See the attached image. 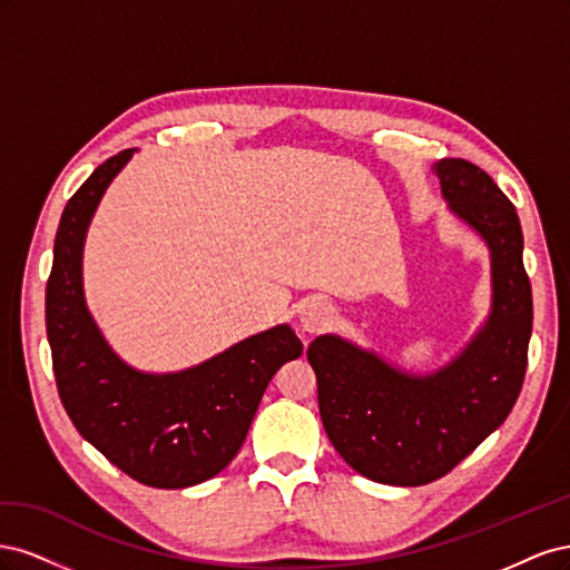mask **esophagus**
<instances>
[{"label":"esophagus","mask_w":570,"mask_h":570,"mask_svg":"<svg viewBox=\"0 0 570 570\" xmlns=\"http://www.w3.org/2000/svg\"><path fill=\"white\" fill-rule=\"evenodd\" d=\"M331 321V308L321 302H308L304 304L302 314H299V323L306 333H318Z\"/></svg>","instance_id":"34e87169"}]
</instances>
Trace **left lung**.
I'll list each match as a JSON object with an SVG mask.
<instances>
[{"label":"left lung","mask_w":570,"mask_h":570,"mask_svg":"<svg viewBox=\"0 0 570 570\" xmlns=\"http://www.w3.org/2000/svg\"><path fill=\"white\" fill-rule=\"evenodd\" d=\"M452 212L492 254V314L450 366L409 375L335 335L316 337V373L327 438L352 469L385 485L416 488L450 473L507 421L519 400L532 333V289L515 206L480 166L435 164Z\"/></svg>","instance_id":"obj_1"}]
</instances>
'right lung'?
<instances>
[{"mask_svg": "<svg viewBox=\"0 0 570 570\" xmlns=\"http://www.w3.org/2000/svg\"><path fill=\"white\" fill-rule=\"evenodd\" d=\"M130 157L126 149L97 166L66 204L47 281V340L78 433L132 480L178 490L235 459L271 377L304 347L289 325H278L170 375L135 371L109 350L85 308L80 262L97 204Z\"/></svg>", "mask_w": 570, "mask_h": 570, "instance_id": "obj_1", "label": "right lung"}]
</instances>
